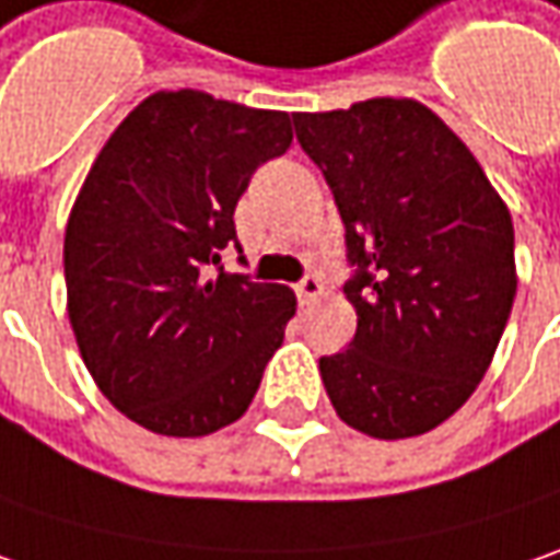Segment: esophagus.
I'll return each instance as SVG.
<instances>
[{
    "label": "esophagus",
    "mask_w": 560,
    "mask_h": 560,
    "mask_svg": "<svg viewBox=\"0 0 560 560\" xmlns=\"http://www.w3.org/2000/svg\"><path fill=\"white\" fill-rule=\"evenodd\" d=\"M294 291H298V301L304 306L316 304V301L323 298V281L316 279V276H306V279H301L294 284Z\"/></svg>",
    "instance_id": "obj_1"
}]
</instances>
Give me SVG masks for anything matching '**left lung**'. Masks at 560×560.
<instances>
[{"mask_svg": "<svg viewBox=\"0 0 560 560\" xmlns=\"http://www.w3.org/2000/svg\"><path fill=\"white\" fill-rule=\"evenodd\" d=\"M294 131L335 194L353 266V341L319 360L328 401L363 435H423L467 404L508 326L511 212L417 100L294 112Z\"/></svg>", "mask_w": 560, "mask_h": 560, "instance_id": "1", "label": "left lung"}]
</instances>
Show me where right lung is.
<instances>
[{"instance_id": "right-lung-1", "label": "right lung", "mask_w": 560, "mask_h": 560, "mask_svg": "<svg viewBox=\"0 0 560 560\" xmlns=\"http://www.w3.org/2000/svg\"><path fill=\"white\" fill-rule=\"evenodd\" d=\"M288 112L159 90L106 140L65 229L68 319L100 392L137 425L197 439L244 417L298 301L219 272L234 207L291 147Z\"/></svg>"}]
</instances>
